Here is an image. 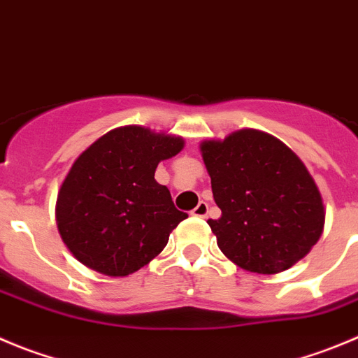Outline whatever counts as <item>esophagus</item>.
Wrapping results in <instances>:
<instances>
[{
  "label": "esophagus",
  "mask_w": 358,
  "mask_h": 358,
  "mask_svg": "<svg viewBox=\"0 0 358 358\" xmlns=\"http://www.w3.org/2000/svg\"><path fill=\"white\" fill-rule=\"evenodd\" d=\"M207 210H209V206H207L206 202H200L199 206H196L195 209L192 210V214H193V216H196V217H206Z\"/></svg>",
  "instance_id": "esophagus-1"
}]
</instances>
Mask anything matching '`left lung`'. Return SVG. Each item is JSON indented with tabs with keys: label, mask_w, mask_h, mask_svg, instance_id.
<instances>
[{
	"label": "left lung",
	"mask_w": 358,
	"mask_h": 358,
	"mask_svg": "<svg viewBox=\"0 0 358 358\" xmlns=\"http://www.w3.org/2000/svg\"><path fill=\"white\" fill-rule=\"evenodd\" d=\"M221 217L209 220L228 260L258 274H278L311 251L325 224L323 200L288 145L258 130L200 144Z\"/></svg>",
	"instance_id": "1"
}]
</instances>
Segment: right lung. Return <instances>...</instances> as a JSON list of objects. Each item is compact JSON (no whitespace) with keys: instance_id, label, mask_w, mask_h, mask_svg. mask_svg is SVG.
Returning <instances> with one entry per match:
<instances>
[{"instance_id":"obj_1","label":"right lung","mask_w":358,"mask_h":358,"mask_svg":"<svg viewBox=\"0 0 358 358\" xmlns=\"http://www.w3.org/2000/svg\"><path fill=\"white\" fill-rule=\"evenodd\" d=\"M185 148L142 126L105 134L75 159L57 193V230L73 257L105 275H128L158 257L188 214L156 182L162 159Z\"/></svg>"}]
</instances>
